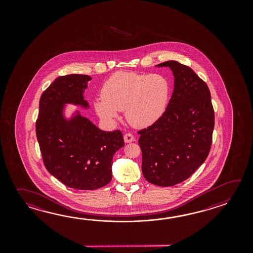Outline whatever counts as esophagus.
<instances>
[{
    "instance_id": "1",
    "label": "esophagus",
    "mask_w": 253,
    "mask_h": 253,
    "mask_svg": "<svg viewBox=\"0 0 253 253\" xmlns=\"http://www.w3.org/2000/svg\"><path fill=\"white\" fill-rule=\"evenodd\" d=\"M124 140L126 143H131L134 140V135L131 134V133H127L124 135Z\"/></svg>"
}]
</instances>
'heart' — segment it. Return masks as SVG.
I'll use <instances>...</instances> for the list:
<instances>
[{"label":"heart","instance_id":"heart-1","mask_svg":"<svg viewBox=\"0 0 253 253\" xmlns=\"http://www.w3.org/2000/svg\"><path fill=\"white\" fill-rule=\"evenodd\" d=\"M170 83L161 74H140L120 71L104 83L102 98L94 102L97 115L107 121L125 110V117L134 127H146L156 123L165 113Z\"/></svg>","mask_w":253,"mask_h":253}]
</instances>
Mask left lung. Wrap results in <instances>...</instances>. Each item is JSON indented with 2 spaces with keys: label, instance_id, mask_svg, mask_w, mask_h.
Masks as SVG:
<instances>
[{
  "label": "left lung",
  "instance_id": "obj_1",
  "mask_svg": "<svg viewBox=\"0 0 253 253\" xmlns=\"http://www.w3.org/2000/svg\"><path fill=\"white\" fill-rule=\"evenodd\" d=\"M169 67L174 77L172 97L156 123L138 131L142 172L158 186H172L188 179L210 152L214 111L207 84L188 66L175 60Z\"/></svg>",
  "mask_w": 253,
  "mask_h": 253
}]
</instances>
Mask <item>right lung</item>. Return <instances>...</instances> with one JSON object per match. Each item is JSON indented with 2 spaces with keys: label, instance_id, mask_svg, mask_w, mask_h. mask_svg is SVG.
<instances>
[{
  "label": "right lung",
  "instance_id": "right-lung-1",
  "mask_svg": "<svg viewBox=\"0 0 253 253\" xmlns=\"http://www.w3.org/2000/svg\"><path fill=\"white\" fill-rule=\"evenodd\" d=\"M91 78L60 76L40 99L36 135L44 166L48 172L70 188L95 190L112 179V159L124 146L121 131L98 128L79 111L65 119L64 106L88 108L84 91Z\"/></svg>",
  "mask_w": 253,
  "mask_h": 253
}]
</instances>
